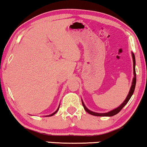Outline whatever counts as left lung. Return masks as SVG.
<instances>
[{"label":"left lung","mask_w":147,"mask_h":147,"mask_svg":"<svg viewBox=\"0 0 147 147\" xmlns=\"http://www.w3.org/2000/svg\"><path fill=\"white\" fill-rule=\"evenodd\" d=\"M131 55H132V58H133V63H134V78H133V80H132L131 86V88H130L129 92L128 95L127 96L126 98H125V100H124V101H123V102H122V104L121 105H119L118 107H116V108L114 109L113 110L109 111V112H107V113H97V112H92V111L88 109L87 107H86V106L85 105V104H84V101H83V100L81 99V101H82V104H83V106H84V109L88 113H89V114H91V115H93V116H114V115L117 114L120 111H121V109L123 108V107H124V106L126 105L127 102H128V101L129 100V99L131 98V97L132 95H133L134 90H135V88H136V59H135V55H134V53L131 52Z\"/></svg>","instance_id":"left-lung-1"}]
</instances>
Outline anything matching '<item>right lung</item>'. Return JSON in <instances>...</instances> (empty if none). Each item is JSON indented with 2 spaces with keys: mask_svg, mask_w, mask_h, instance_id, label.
<instances>
[{
  "mask_svg": "<svg viewBox=\"0 0 147 147\" xmlns=\"http://www.w3.org/2000/svg\"><path fill=\"white\" fill-rule=\"evenodd\" d=\"M59 106H60V105H59V107H58V108H57V110L55 111V112H53V114H50V115H48V116H53V115H54V114H56V113H57V111H58V110H59Z\"/></svg>",
  "mask_w": 147,
  "mask_h": 147,
  "instance_id": "1",
  "label": "right lung"
}]
</instances>
